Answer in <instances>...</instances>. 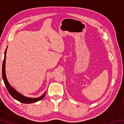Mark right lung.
Segmentation results:
<instances>
[{"label": "right lung", "instance_id": "add662e5", "mask_svg": "<svg viewBox=\"0 0 124 124\" xmlns=\"http://www.w3.org/2000/svg\"><path fill=\"white\" fill-rule=\"evenodd\" d=\"M7 49L5 50V53H4V59L3 60V65H2V76H3V79L4 80V84L7 89L8 90L9 93L10 94L12 97L18 101L23 103H34L39 101L41 100L45 97V93L43 94V95L40 97L38 98H29L26 97L22 95V94L20 93L19 92L16 91L13 87H12L11 85L9 84V82H8L7 77H6L5 74V61H6V53H7Z\"/></svg>", "mask_w": 124, "mask_h": 124}]
</instances>
